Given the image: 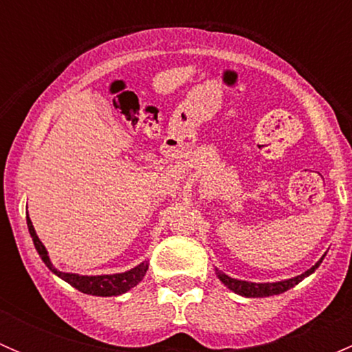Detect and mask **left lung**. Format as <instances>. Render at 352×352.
<instances>
[{"instance_id":"8db88e82","label":"left lung","mask_w":352,"mask_h":352,"mask_svg":"<svg viewBox=\"0 0 352 352\" xmlns=\"http://www.w3.org/2000/svg\"><path fill=\"white\" fill-rule=\"evenodd\" d=\"M325 255H322L320 261L314 265L311 269L305 271L303 274L296 276V278H291V279H285V281H278V283H250V281H240V279L235 278H230L226 276L225 272H221L219 269H216V276L219 278V281L223 283L228 289H232L233 293L240 294V296L245 298H264V296H274V294H281L285 291L291 289L293 286H296L298 283L303 281L305 278H308L310 274H314L315 269L322 264Z\"/></svg>"}]
</instances>
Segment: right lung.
I'll return each mask as SVG.
<instances>
[{
    "label": "right lung",
    "instance_id": "right-lung-1",
    "mask_svg": "<svg viewBox=\"0 0 352 352\" xmlns=\"http://www.w3.org/2000/svg\"><path fill=\"white\" fill-rule=\"evenodd\" d=\"M27 226H28V232H30L32 240H34L35 250L38 252V255H41L44 264L49 267V271L54 272L58 278H61L63 281L67 283V285L76 287L78 291H81V293L85 294H94V296H119V294L127 293L131 287L140 285L148 271V262L144 261L141 262L140 265H136V267L129 269V271L126 272H120V274L81 276V274H73V272H61L59 269H56L54 265H52L47 250H45L44 243L38 240L37 233H35V228L34 225H32L28 214H27Z\"/></svg>",
    "mask_w": 352,
    "mask_h": 352
}]
</instances>
